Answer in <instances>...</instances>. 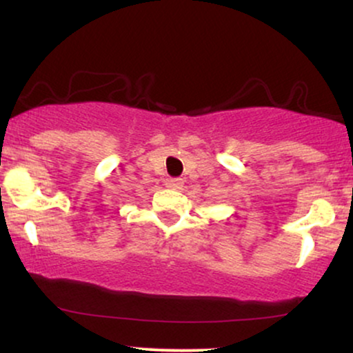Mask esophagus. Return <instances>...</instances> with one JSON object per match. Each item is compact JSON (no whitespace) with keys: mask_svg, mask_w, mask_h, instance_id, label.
<instances>
[{"mask_svg":"<svg viewBox=\"0 0 353 353\" xmlns=\"http://www.w3.org/2000/svg\"><path fill=\"white\" fill-rule=\"evenodd\" d=\"M165 185H168L169 189H181L182 185H184V181H182L181 177H168V179H165Z\"/></svg>","mask_w":353,"mask_h":353,"instance_id":"1","label":"esophagus"}]
</instances>
